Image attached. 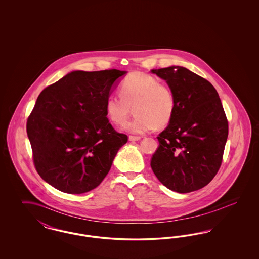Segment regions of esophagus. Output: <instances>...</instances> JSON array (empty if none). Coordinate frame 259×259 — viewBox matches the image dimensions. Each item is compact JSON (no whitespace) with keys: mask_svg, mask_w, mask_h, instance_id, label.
Here are the masks:
<instances>
[{"mask_svg":"<svg viewBox=\"0 0 259 259\" xmlns=\"http://www.w3.org/2000/svg\"><path fill=\"white\" fill-rule=\"evenodd\" d=\"M141 139H142V137H140V136H129V141H131V142L140 141Z\"/></svg>","mask_w":259,"mask_h":259,"instance_id":"obj_1","label":"esophagus"}]
</instances>
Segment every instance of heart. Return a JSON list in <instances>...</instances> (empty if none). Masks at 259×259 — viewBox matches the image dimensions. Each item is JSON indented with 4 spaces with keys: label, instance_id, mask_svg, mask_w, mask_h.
I'll return each instance as SVG.
<instances>
[{
    "label": "heart",
    "instance_id": "obj_1",
    "mask_svg": "<svg viewBox=\"0 0 259 259\" xmlns=\"http://www.w3.org/2000/svg\"><path fill=\"white\" fill-rule=\"evenodd\" d=\"M119 95L107 98L106 113L113 123L120 125L134 108L135 117L123 125L129 133L144 134L157 125L163 127L171 121L176 111L172 88L150 74L141 72L128 74L119 84Z\"/></svg>",
    "mask_w": 259,
    "mask_h": 259
}]
</instances>
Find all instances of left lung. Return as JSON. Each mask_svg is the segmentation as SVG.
<instances>
[{
	"instance_id": "obj_1",
	"label": "left lung",
	"mask_w": 259,
	"mask_h": 259,
	"mask_svg": "<svg viewBox=\"0 0 259 259\" xmlns=\"http://www.w3.org/2000/svg\"><path fill=\"white\" fill-rule=\"evenodd\" d=\"M151 73L166 80L177 102L171 121L157 137L151 169L172 191H195L208 185L222 165L228 136L222 101L210 82L184 67Z\"/></svg>"
}]
</instances>
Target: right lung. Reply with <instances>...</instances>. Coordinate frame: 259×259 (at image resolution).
<instances>
[{
	"label": "right lung",
	"instance_id": "right-lung-1",
	"mask_svg": "<svg viewBox=\"0 0 259 259\" xmlns=\"http://www.w3.org/2000/svg\"><path fill=\"white\" fill-rule=\"evenodd\" d=\"M125 71H74L38 95L27 120V135L40 178L70 194L85 193L108 175L128 137L116 132L106 100Z\"/></svg>",
	"mask_w": 259,
	"mask_h": 259
}]
</instances>
